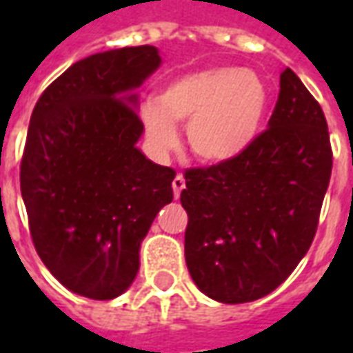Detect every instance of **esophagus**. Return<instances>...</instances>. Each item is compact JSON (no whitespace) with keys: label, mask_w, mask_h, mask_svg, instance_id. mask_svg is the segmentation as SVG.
I'll return each instance as SVG.
<instances>
[{"label":"esophagus","mask_w":353,"mask_h":353,"mask_svg":"<svg viewBox=\"0 0 353 353\" xmlns=\"http://www.w3.org/2000/svg\"><path fill=\"white\" fill-rule=\"evenodd\" d=\"M172 187H174V196H176V199H179V194H181V191L185 189V177L183 176L174 177Z\"/></svg>","instance_id":"esophagus-1"}]
</instances>
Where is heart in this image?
Returning <instances> with one entry per match:
<instances>
[{
    "label": "heart",
    "mask_w": 353,
    "mask_h": 353,
    "mask_svg": "<svg viewBox=\"0 0 353 353\" xmlns=\"http://www.w3.org/2000/svg\"><path fill=\"white\" fill-rule=\"evenodd\" d=\"M270 94L259 73L238 65H214L177 75L141 108L149 143L170 151L176 124H185L192 154L208 164H227L259 138Z\"/></svg>",
    "instance_id": "heart-1"
}]
</instances>
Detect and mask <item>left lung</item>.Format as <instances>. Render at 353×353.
I'll return each mask as SVG.
<instances>
[{
	"mask_svg": "<svg viewBox=\"0 0 353 353\" xmlns=\"http://www.w3.org/2000/svg\"><path fill=\"white\" fill-rule=\"evenodd\" d=\"M333 168L327 121L289 68L268 130L236 161L185 172V261L217 303L272 293L310 248Z\"/></svg>",
	"mask_w": 353,
	"mask_h": 353,
	"instance_id": "8db88e82",
	"label": "left lung"
}]
</instances>
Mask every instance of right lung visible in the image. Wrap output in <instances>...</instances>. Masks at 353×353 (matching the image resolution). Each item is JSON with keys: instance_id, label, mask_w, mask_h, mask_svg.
<instances>
[{"instance_id": "right-lung-1", "label": "right lung", "mask_w": 353, "mask_h": 353, "mask_svg": "<svg viewBox=\"0 0 353 353\" xmlns=\"http://www.w3.org/2000/svg\"><path fill=\"white\" fill-rule=\"evenodd\" d=\"M162 64L153 45L87 57L68 68L30 119L20 191L39 257L65 289L123 295L176 172L139 151L138 88Z\"/></svg>"}]
</instances>
